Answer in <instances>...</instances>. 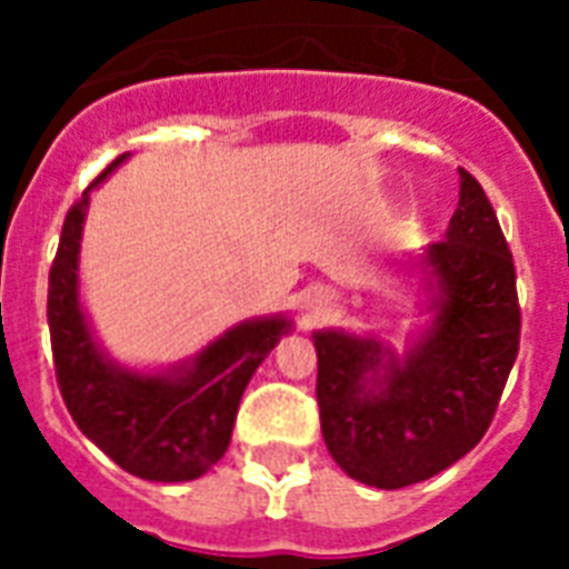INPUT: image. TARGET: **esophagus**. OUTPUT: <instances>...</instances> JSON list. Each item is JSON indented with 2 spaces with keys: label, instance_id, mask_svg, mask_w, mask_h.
Returning <instances> with one entry per match:
<instances>
[{
  "label": "esophagus",
  "instance_id": "34e87169",
  "mask_svg": "<svg viewBox=\"0 0 569 569\" xmlns=\"http://www.w3.org/2000/svg\"><path fill=\"white\" fill-rule=\"evenodd\" d=\"M328 303H330V301H328V295H325V292H316V295H312L310 303H307V312H310L307 319H319L321 312L328 310Z\"/></svg>",
  "mask_w": 569,
  "mask_h": 569
}]
</instances>
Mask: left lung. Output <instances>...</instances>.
<instances>
[{
  "mask_svg": "<svg viewBox=\"0 0 569 569\" xmlns=\"http://www.w3.org/2000/svg\"><path fill=\"white\" fill-rule=\"evenodd\" d=\"M458 173L446 239L389 262L419 277V312H428L405 355L372 333H312L328 451L342 472L378 490L419 485L476 449L520 351L511 250L485 189Z\"/></svg>",
  "mask_w": 569,
  "mask_h": 569,
  "instance_id": "obj_1",
  "label": "left lung"
}]
</instances>
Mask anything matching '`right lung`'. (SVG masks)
<instances>
[{
  "label": "right lung",
  "instance_id": "right-lung-1",
  "mask_svg": "<svg viewBox=\"0 0 569 569\" xmlns=\"http://www.w3.org/2000/svg\"><path fill=\"white\" fill-rule=\"evenodd\" d=\"M118 156L67 212L49 268V337L56 378L79 431L120 469L144 481H191L223 458L239 401L271 348L292 333V319L266 316L223 330L194 357L141 372L111 360L79 298V250L91 191L127 162Z\"/></svg>",
  "mask_w": 569,
  "mask_h": 569
}]
</instances>
